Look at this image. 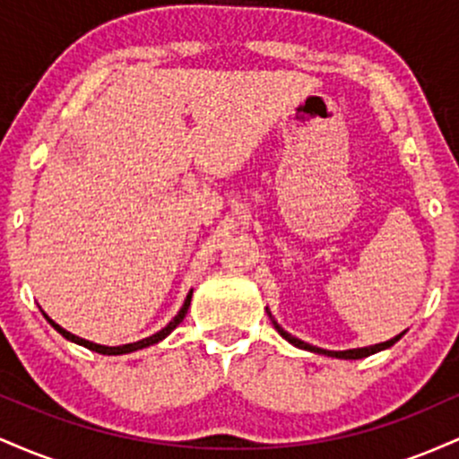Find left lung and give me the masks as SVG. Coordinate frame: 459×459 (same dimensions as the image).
<instances>
[{
    "instance_id": "8db88e82",
    "label": "left lung",
    "mask_w": 459,
    "mask_h": 459,
    "mask_svg": "<svg viewBox=\"0 0 459 459\" xmlns=\"http://www.w3.org/2000/svg\"><path fill=\"white\" fill-rule=\"evenodd\" d=\"M267 313H270V310H267ZM270 317H272V315H270ZM272 321H273V319H272ZM273 328L278 330V334H281L282 339H287L289 343L296 345V347H299V350H308V351H315V354H325V356H332V358H345V360H358V358H367V356H371V354H377V351L388 350V347L397 343V341L402 339V336H403V332H402V334H397V336H394V339H391V341H384V343H377V345L358 347V350H345V351H330V350H321V347L308 345V343H304V341L296 339V336L289 334L287 330H282L281 325L276 324V321H273Z\"/></svg>"
}]
</instances>
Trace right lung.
Wrapping results in <instances>:
<instances>
[{"instance_id":"1","label":"right lung","mask_w":459,"mask_h":459,"mask_svg":"<svg viewBox=\"0 0 459 459\" xmlns=\"http://www.w3.org/2000/svg\"><path fill=\"white\" fill-rule=\"evenodd\" d=\"M189 302H192V291L187 293V298H186V302H183V307H181V310H178L177 313V317L170 321V324L166 325V328H161L160 332H155V334L152 336H146V339H142V341H135V343H127V345H118V347H108V345H99V343H92V341H86V339H79V336H75V334H71V332H66L65 328H62V325H57L54 319H49L45 315V319L49 321L51 325H54V328L60 332L62 336H65V339H68V341H73V343H77V345H83V347H88V350H92V351H97V354H105V356H120V354H129V351H138V350H144V347H149V345H155V343H160L161 339H166L168 334H170L172 330L177 328L178 324H181L183 321V317H186L187 315V308H189Z\"/></svg>"}]
</instances>
